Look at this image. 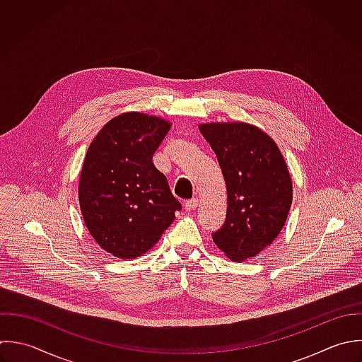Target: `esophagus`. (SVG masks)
Listing matches in <instances>:
<instances>
[{"label": "esophagus", "instance_id": "34e87169", "mask_svg": "<svg viewBox=\"0 0 362 362\" xmlns=\"http://www.w3.org/2000/svg\"><path fill=\"white\" fill-rule=\"evenodd\" d=\"M197 206H199V199H197V197H193V199H190V200H187V202L185 203V209H186L187 211L196 210Z\"/></svg>", "mask_w": 362, "mask_h": 362}]
</instances>
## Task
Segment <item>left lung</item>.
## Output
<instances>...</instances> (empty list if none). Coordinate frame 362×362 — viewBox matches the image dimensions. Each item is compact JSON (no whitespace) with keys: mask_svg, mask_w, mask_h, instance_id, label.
<instances>
[{"mask_svg":"<svg viewBox=\"0 0 362 362\" xmlns=\"http://www.w3.org/2000/svg\"><path fill=\"white\" fill-rule=\"evenodd\" d=\"M217 155L226 186L227 214L213 233L216 245L233 261L258 255L282 231L293 190L286 162L275 141L245 122L200 124Z\"/></svg>","mask_w":362,"mask_h":362,"instance_id":"8db88e82","label":"left lung"}]
</instances>
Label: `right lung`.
Listing matches in <instances>:
<instances>
[{
	"label": "right lung",
	"instance_id": "1",
	"mask_svg": "<svg viewBox=\"0 0 362 362\" xmlns=\"http://www.w3.org/2000/svg\"><path fill=\"white\" fill-rule=\"evenodd\" d=\"M169 129L160 117L125 112L110 119L87 149L80 210L95 243L117 258L148 252L182 209L152 162Z\"/></svg>",
	"mask_w": 362,
	"mask_h": 362
}]
</instances>
